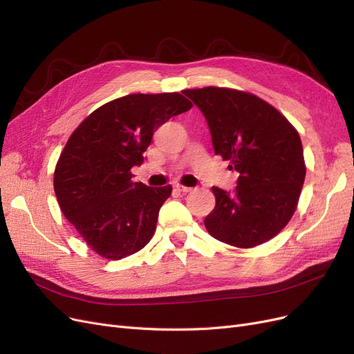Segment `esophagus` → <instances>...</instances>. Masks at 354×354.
<instances>
[{"label": "esophagus", "instance_id": "1", "mask_svg": "<svg viewBox=\"0 0 354 354\" xmlns=\"http://www.w3.org/2000/svg\"><path fill=\"white\" fill-rule=\"evenodd\" d=\"M176 189H177L178 192H183V194H187V192H192V190H194V187L183 186V185H177V186H176Z\"/></svg>", "mask_w": 354, "mask_h": 354}]
</instances>
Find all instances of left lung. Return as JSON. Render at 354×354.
I'll list each match as a JSON object with an SVG mask.
<instances>
[{"label":"left lung","mask_w":354,"mask_h":354,"mask_svg":"<svg viewBox=\"0 0 354 354\" xmlns=\"http://www.w3.org/2000/svg\"><path fill=\"white\" fill-rule=\"evenodd\" d=\"M205 116L212 147L239 173L238 186H212L216 207L203 220L212 238L252 248L274 238L298 205L306 178L295 127L259 95L224 87L183 91Z\"/></svg>","instance_id":"left-lung-1"}]
</instances>
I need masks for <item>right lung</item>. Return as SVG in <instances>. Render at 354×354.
<instances>
[{
  "label": "right lung",
  "mask_w": 354,
  "mask_h": 354,
  "mask_svg": "<svg viewBox=\"0 0 354 354\" xmlns=\"http://www.w3.org/2000/svg\"><path fill=\"white\" fill-rule=\"evenodd\" d=\"M192 106L180 93L128 94L71 134L56 164L55 194L63 216L103 259H125L152 239L173 187L134 183L131 168L143 162L156 128Z\"/></svg>",
  "instance_id": "right-lung-1"
}]
</instances>
